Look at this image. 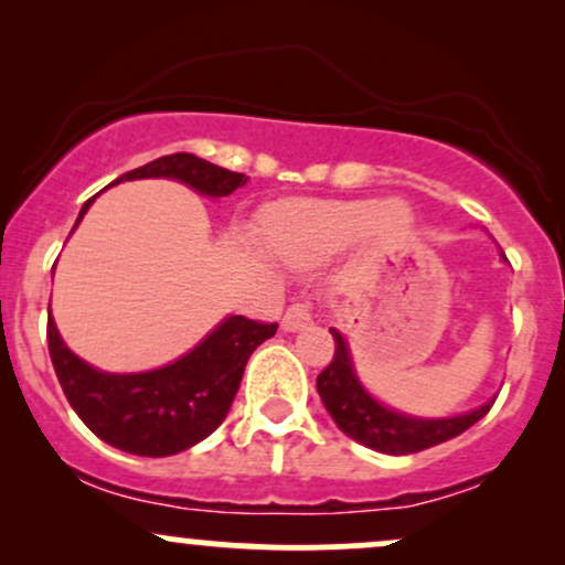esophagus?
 Listing matches in <instances>:
<instances>
[{
	"label": "esophagus",
	"instance_id": "34e87169",
	"mask_svg": "<svg viewBox=\"0 0 565 565\" xmlns=\"http://www.w3.org/2000/svg\"><path fill=\"white\" fill-rule=\"evenodd\" d=\"M310 321H313V313H310L308 305L295 302V305H289L287 313H284L281 329H284V332H300V329L308 327Z\"/></svg>",
	"mask_w": 565,
	"mask_h": 565
}]
</instances>
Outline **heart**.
I'll return each instance as SVG.
<instances>
[{
  "instance_id": "obj_1",
  "label": "heart",
  "mask_w": 565,
  "mask_h": 565,
  "mask_svg": "<svg viewBox=\"0 0 565 565\" xmlns=\"http://www.w3.org/2000/svg\"><path fill=\"white\" fill-rule=\"evenodd\" d=\"M414 228L406 201L391 199H305L278 206L265 220V244L291 268H313L353 246L359 238L391 249Z\"/></svg>"
}]
</instances>
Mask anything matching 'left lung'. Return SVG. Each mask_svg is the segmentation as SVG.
Returning a JSON list of instances; mask_svg holds the SVG:
<instances>
[{
  "instance_id": "1",
  "label": "left lung",
  "mask_w": 565,
  "mask_h": 565,
  "mask_svg": "<svg viewBox=\"0 0 565 565\" xmlns=\"http://www.w3.org/2000/svg\"><path fill=\"white\" fill-rule=\"evenodd\" d=\"M329 332L334 337L337 350L332 364L323 369L316 380V387H319L323 406H327L337 427L366 449L393 454V457L425 451L430 446L444 444V440L462 436L468 427L486 417V412L494 404V398H489L478 408L454 414V417H417V414L398 412V408L382 404L366 391L359 372H355L348 337L334 327Z\"/></svg>"
}]
</instances>
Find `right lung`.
Returning a JSON list of instances; mask_svg holds the SVG:
<instances>
[{"mask_svg":"<svg viewBox=\"0 0 565 565\" xmlns=\"http://www.w3.org/2000/svg\"><path fill=\"white\" fill-rule=\"evenodd\" d=\"M146 178L178 180L206 199L231 196L249 180L193 153H170L125 172L111 185ZM93 201L95 196L82 206L74 231ZM276 329L278 323L225 316L188 353L148 372H103L87 364L63 342L53 316L47 319V345L71 408L97 438L138 457H172L223 425L246 361Z\"/></svg>","mask_w":565,"mask_h":565,"instance_id":"1","label":"right lung"}]
</instances>
